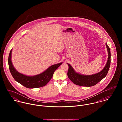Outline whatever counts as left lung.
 Returning a JSON list of instances; mask_svg holds the SVG:
<instances>
[{"mask_svg": "<svg viewBox=\"0 0 122 122\" xmlns=\"http://www.w3.org/2000/svg\"><path fill=\"white\" fill-rule=\"evenodd\" d=\"M106 46L108 54L107 61L104 68L101 71L96 74L91 75L80 74L76 72L73 67L69 63H67L69 66L68 76L74 84L82 86H92L98 83L107 76L110 65L111 53L110 48L107 43H106Z\"/></svg>", "mask_w": 122, "mask_h": 122, "instance_id": "1", "label": "left lung"}]
</instances>
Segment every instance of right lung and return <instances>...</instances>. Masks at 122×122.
<instances>
[{
    "label": "right lung",
    "mask_w": 122,
    "mask_h": 122,
    "mask_svg": "<svg viewBox=\"0 0 122 122\" xmlns=\"http://www.w3.org/2000/svg\"><path fill=\"white\" fill-rule=\"evenodd\" d=\"M12 49L8 57V65L10 72L15 80L28 88H36L45 86L51 79L54 71L62 64V62L52 65L43 72L32 76L23 75L18 72L14 67L11 61Z\"/></svg>",
    "instance_id": "add662e5"
}]
</instances>
